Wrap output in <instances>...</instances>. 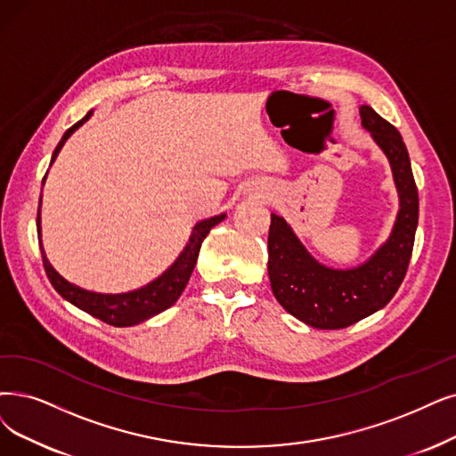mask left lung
Here are the masks:
<instances>
[{
	"instance_id": "obj_1",
	"label": "left lung",
	"mask_w": 456,
	"mask_h": 456,
	"mask_svg": "<svg viewBox=\"0 0 456 456\" xmlns=\"http://www.w3.org/2000/svg\"><path fill=\"white\" fill-rule=\"evenodd\" d=\"M361 125L389 159L400 209L389 240L352 269L316 262L282 216L271 213L267 238L269 281L284 311L316 330H342L384 308L410 265L419 221V194L410 155L395 126L370 106L359 108Z\"/></svg>"
}]
</instances>
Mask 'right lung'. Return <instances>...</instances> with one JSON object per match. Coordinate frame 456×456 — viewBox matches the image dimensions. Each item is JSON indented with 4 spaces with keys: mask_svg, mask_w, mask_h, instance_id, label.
Wrapping results in <instances>:
<instances>
[{
    "mask_svg": "<svg viewBox=\"0 0 456 456\" xmlns=\"http://www.w3.org/2000/svg\"><path fill=\"white\" fill-rule=\"evenodd\" d=\"M91 114L94 112H87L86 118H82L78 123H75L70 129L65 131L63 138L60 140L56 150H53V153H52L50 165L56 160L67 138L75 133L80 125H84ZM45 179H46V175H45ZM45 179H43V183H45ZM224 216L226 215L221 213V215H215L211 218H204V221H200L194 226L183 252L179 254L177 260L165 273H162L160 277H157L155 281H151L150 284H145L142 288H136L133 291H125V294H99V291H89V289H84L77 284L65 281L48 262L46 254L43 250V243L39 240L41 254H43V265H45L48 281L52 282L53 288H56L58 294L63 299H67L69 303L78 306L80 311L91 314L94 318H99L101 322H104L108 325H114V327L136 325L140 322H145V320L157 316L162 311H167V308L172 306L179 299V296L183 294V289L192 275V269L196 265L198 252H200V247H202V241L208 238L209 230L215 224L224 221ZM37 233L41 238V202H39V211H37Z\"/></svg>",
    "mask_w": 456,
    "mask_h": 456,
    "instance_id": "1",
    "label": "right lung"
}]
</instances>
